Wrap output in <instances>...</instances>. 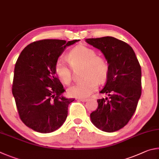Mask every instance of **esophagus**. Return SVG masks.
Masks as SVG:
<instances>
[{"label": "esophagus", "mask_w": 159, "mask_h": 159, "mask_svg": "<svg viewBox=\"0 0 159 159\" xmlns=\"http://www.w3.org/2000/svg\"><path fill=\"white\" fill-rule=\"evenodd\" d=\"M77 101H81V102H86L88 101V99H85V98H78Z\"/></svg>", "instance_id": "obj_1"}]
</instances>
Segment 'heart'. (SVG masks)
Here are the masks:
<instances>
[{
    "instance_id": "obj_1",
    "label": "heart",
    "mask_w": 159,
    "mask_h": 159,
    "mask_svg": "<svg viewBox=\"0 0 159 159\" xmlns=\"http://www.w3.org/2000/svg\"><path fill=\"white\" fill-rule=\"evenodd\" d=\"M69 65L63 59H58L54 70L58 79L64 84L68 85L73 77V69L82 67V81L69 89L68 94L72 97L84 98L97 90L99 83H103L109 73V66L103 57L97 55L95 50L84 45H77L68 54Z\"/></svg>"
}]
</instances>
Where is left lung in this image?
Listing matches in <instances>:
<instances>
[{"label": "left lung", "mask_w": 159, "mask_h": 159, "mask_svg": "<svg viewBox=\"0 0 159 159\" xmlns=\"http://www.w3.org/2000/svg\"><path fill=\"white\" fill-rule=\"evenodd\" d=\"M86 42L101 50L107 61L109 73L100 93L109 98L98 99V108L90 115L92 123L112 133L129 123L142 93L141 67L132 47L115 38H88Z\"/></svg>", "instance_id": "1"}]
</instances>
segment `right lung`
Here are the masks:
<instances>
[{
    "label": "right lung",
    "mask_w": 159,
    "mask_h": 159,
    "mask_svg": "<svg viewBox=\"0 0 159 159\" xmlns=\"http://www.w3.org/2000/svg\"><path fill=\"white\" fill-rule=\"evenodd\" d=\"M80 40H42L23 49L16 61L12 91L22 122L35 131L47 133L60 128L75 98L61 96L65 89L54 70L66 47Z\"/></svg>",
    "instance_id": "add662e5"
}]
</instances>
